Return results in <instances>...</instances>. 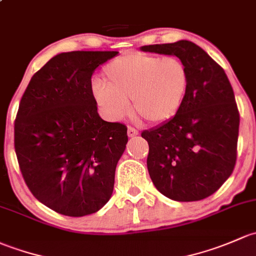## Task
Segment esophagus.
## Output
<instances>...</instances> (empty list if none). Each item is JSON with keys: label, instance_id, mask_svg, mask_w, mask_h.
Listing matches in <instances>:
<instances>
[{"label": "esophagus", "instance_id": "esophagus-1", "mask_svg": "<svg viewBox=\"0 0 256 256\" xmlns=\"http://www.w3.org/2000/svg\"><path fill=\"white\" fill-rule=\"evenodd\" d=\"M127 133H128V136H138L139 134V132L136 130V128L134 127H128V129H127Z\"/></svg>", "mask_w": 256, "mask_h": 256}]
</instances>
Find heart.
<instances>
[{"label": "heart", "instance_id": "obj_1", "mask_svg": "<svg viewBox=\"0 0 256 256\" xmlns=\"http://www.w3.org/2000/svg\"><path fill=\"white\" fill-rule=\"evenodd\" d=\"M188 85V69L180 58L130 52L110 60L104 69V85H96L92 92L110 120H122L130 100L136 114L150 123H162L178 114Z\"/></svg>", "mask_w": 256, "mask_h": 256}]
</instances>
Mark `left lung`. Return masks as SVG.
<instances>
[{"mask_svg":"<svg viewBox=\"0 0 256 256\" xmlns=\"http://www.w3.org/2000/svg\"><path fill=\"white\" fill-rule=\"evenodd\" d=\"M143 52L185 62L190 85L174 118L144 130L148 171L155 187L174 201H200L214 194L236 162L239 112L224 70L194 43L144 46Z\"/></svg>","mask_w":256,"mask_h":256,"instance_id":"left-lung-1","label":"left lung"}]
</instances>
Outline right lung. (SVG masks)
Wrapping results in <instances>:
<instances>
[{"label":"right lung","mask_w":256,"mask_h":256,"mask_svg":"<svg viewBox=\"0 0 256 256\" xmlns=\"http://www.w3.org/2000/svg\"><path fill=\"white\" fill-rule=\"evenodd\" d=\"M117 54L55 55L34 74L20 98L14 120L20 172L33 196L60 214H91L112 196L127 127L100 117L91 78Z\"/></svg>","instance_id":"right-lung-1"}]
</instances>
